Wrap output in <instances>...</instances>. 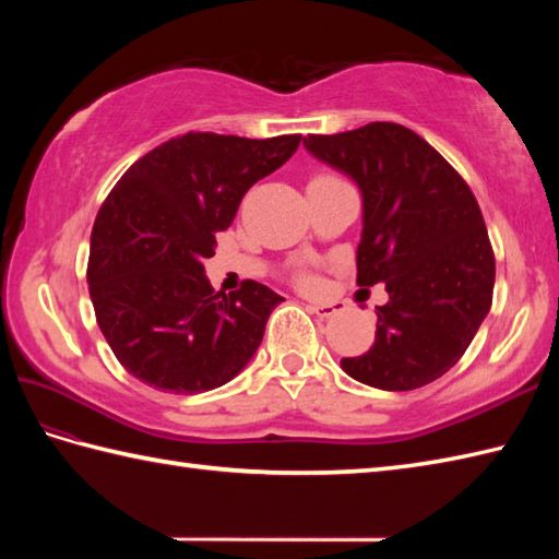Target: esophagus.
I'll list each match as a JSON object with an SVG mask.
<instances>
[{
  "instance_id": "34e87169",
  "label": "esophagus",
  "mask_w": 559,
  "mask_h": 559,
  "mask_svg": "<svg viewBox=\"0 0 559 559\" xmlns=\"http://www.w3.org/2000/svg\"><path fill=\"white\" fill-rule=\"evenodd\" d=\"M310 312H314L317 317H322V319H329V317H334V314L341 312V305L338 302H312Z\"/></svg>"
}]
</instances>
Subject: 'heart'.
<instances>
[{"mask_svg": "<svg viewBox=\"0 0 559 559\" xmlns=\"http://www.w3.org/2000/svg\"><path fill=\"white\" fill-rule=\"evenodd\" d=\"M314 180H317V177H314Z\"/></svg>", "mask_w": 559, "mask_h": 559, "instance_id": "b5f03b06", "label": "heart"}]
</instances>
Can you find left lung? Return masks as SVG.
Segmentation results:
<instances>
[{"label":"left lung","instance_id":"left-lung-1","mask_svg":"<svg viewBox=\"0 0 559 559\" xmlns=\"http://www.w3.org/2000/svg\"><path fill=\"white\" fill-rule=\"evenodd\" d=\"M302 144L358 185V286L384 283L389 293L374 310L372 348L343 358V372L384 391L435 382L492 305L495 257L476 197L425 139L394 122L310 134Z\"/></svg>","mask_w":559,"mask_h":559}]
</instances>
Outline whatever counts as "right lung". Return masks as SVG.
<instances>
[{
	"label": "right lung",
	"instance_id": "obj_1",
	"mask_svg": "<svg viewBox=\"0 0 559 559\" xmlns=\"http://www.w3.org/2000/svg\"><path fill=\"white\" fill-rule=\"evenodd\" d=\"M300 134L189 132L129 168L91 233L88 290L129 374L170 394L228 384L254 358L278 293L247 281L213 293L204 261L245 192L300 146Z\"/></svg>",
	"mask_w": 559,
	"mask_h": 559
}]
</instances>
